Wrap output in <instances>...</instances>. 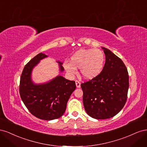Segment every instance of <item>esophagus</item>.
<instances>
[{"label": "esophagus", "mask_w": 147, "mask_h": 147, "mask_svg": "<svg viewBox=\"0 0 147 147\" xmlns=\"http://www.w3.org/2000/svg\"><path fill=\"white\" fill-rule=\"evenodd\" d=\"M75 84H76V86L77 88H80V83L78 82V80L75 81Z\"/></svg>", "instance_id": "34e87169"}]
</instances>
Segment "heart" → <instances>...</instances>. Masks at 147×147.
<instances>
[{"label": "heart", "instance_id": "b5f03b06", "mask_svg": "<svg viewBox=\"0 0 147 147\" xmlns=\"http://www.w3.org/2000/svg\"><path fill=\"white\" fill-rule=\"evenodd\" d=\"M104 63V53L99 49H81L74 53L70 58V63L65 62L64 67L71 76L76 74L77 68H80L84 78L92 79L101 72Z\"/></svg>", "mask_w": 147, "mask_h": 147}]
</instances>
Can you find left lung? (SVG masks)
<instances>
[{
    "label": "left lung",
    "instance_id": "1",
    "mask_svg": "<svg viewBox=\"0 0 147 147\" xmlns=\"http://www.w3.org/2000/svg\"><path fill=\"white\" fill-rule=\"evenodd\" d=\"M102 48L105 55L102 72L81 84L84 109L89 116L97 119L110 118L118 113L126 104L129 88L125 64L109 49Z\"/></svg>",
    "mask_w": 147,
    "mask_h": 147
}]
</instances>
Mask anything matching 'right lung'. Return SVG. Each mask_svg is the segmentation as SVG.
Listing matches in <instances>:
<instances>
[{
    "label": "right lung",
    "mask_w": 147,
    "mask_h": 147,
    "mask_svg": "<svg viewBox=\"0 0 147 147\" xmlns=\"http://www.w3.org/2000/svg\"><path fill=\"white\" fill-rule=\"evenodd\" d=\"M47 57L44 53H39L24 66L20 78V93L23 103L34 116L43 120H53L64 113L76 85L74 81L61 75L45 83H34L31 77L32 71L40 61ZM57 63L60 72H63V63Z\"/></svg>",
    "instance_id": "1"
}]
</instances>
